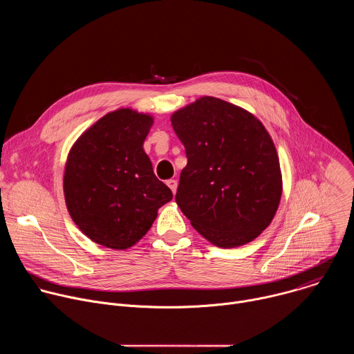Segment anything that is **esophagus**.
<instances>
[{
  "instance_id": "1",
  "label": "esophagus",
  "mask_w": 354,
  "mask_h": 354,
  "mask_svg": "<svg viewBox=\"0 0 354 354\" xmlns=\"http://www.w3.org/2000/svg\"><path fill=\"white\" fill-rule=\"evenodd\" d=\"M167 185H168V187L172 190V193H176L178 180H175V179H168V180H167Z\"/></svg>"
}]
</instances>
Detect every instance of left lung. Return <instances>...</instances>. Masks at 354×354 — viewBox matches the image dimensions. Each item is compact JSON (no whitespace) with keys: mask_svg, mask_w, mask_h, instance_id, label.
Returning a JSON list of instances; mask_svg holds the SVG:
<instances>
[{"mask_svg":"<svg viewBox=\"0 0 354 354\" xmlns=\"http://www.w3.org/2000/svg\"><path fill=\"white\" fill-rule=\"evenodd\" d=\"M187 164L175 200L198 234L220 248L254 241L281 197L276 147L265 126L223 99L201 96L171 116Z\"/></svg>","mask_w":354,"mask_h":354,"instance_id":"obj_1","label":"left lung"}]
</instances>
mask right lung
I'll return each mask as SVG.
<instances>
[{"label": "right lung", "instance_id": "obj_1", "mask_svg": "<svg viewBox=\"0 0 354 354\" xmlns=\"http://www.w3.org/2000/svg\"><path fill=\"white\" fill-rule=\"evenodd\" d=\"M153 123L149 115L118 109L84 131L70 149L66 205L78 228L99 245L131 248L172 200L142 149Z\"/></svg>", "mask_w": 354, "mask_h": 354}]
</instances>
